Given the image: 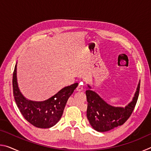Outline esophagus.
<instances>
[{"label":"esophagus","instance_id":"34e87169","mask_svg":"<svg viewBox=\"0 0 151 151\" xmlns=\"http://www.w3.org/2000/svg\"><path fill=\"white\" fill-rule=\"evenodd\" d=\"M76 91H78V92H81V91H83V86H82L78 85L77 86V88H76Z\"/></svg>","mask_w":151,"mask_h":151}]
</instances>
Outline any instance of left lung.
<instances>
[{"mask_svg": "<svg viewBox=\"0 0 151 151\" xmlns=\"http://www.w3.org/2000/svg\"><path fill=\"white\" fill-rule=\"evenodd\" d=\"M87 86L88 89L86 91L88 102L86 116L89 123L95 131L106 132L121 126L131 115L139 97L140 81L132 101L124 107L111 105L96 92L92 91L90 85H87Z\"/></svg>", "mask_w": 151, "mask_h": 151, "instance_id": "1", "label": "left lung"}]
</instances>
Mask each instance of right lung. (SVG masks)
Wrapping results in <instances>:
<instances>
[{
	"instance_id": "add662e5",
	"label": "right lung",
	"mask_w": 151,
	"mask_h": 151,
	"mask_svg": "<svg viewBox=\"0 0 151 151\" xmlns=\"http://www.w3.org/2000/svg\"><path fill=\"white\" fill-rule=\"evenodd\" d=\"M17 64L13 73L12 86L14 100L20 112L28 122L36 127L48 129L53 127L59 121L66 102L78 84L75 83L64 87L47 100H29L25 98L19 89L17 76Z\"/></svg>"
}]
</instances>
